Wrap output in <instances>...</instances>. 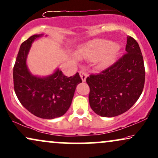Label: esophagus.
I'll return each instance as SVG.
<instances>
[{"label":"esophagus","instance_id":"1","mask_svg":"<svg viewBox=\"0 0 158 158\" xmlns=\"http://www.w3.org/2000/svg\"><path fill=\"white\" fill-rule=\"evenodd\" d=\"M80 76H81L83 82H85V80H86V77H87L86 71L84 70V69H82V70L80 71Z\"/></svg>","mask_w":158,"mask_h":158}]
</instances>
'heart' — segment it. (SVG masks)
<instances>
[{
	"instance_id": "b5f03b06",
	"label": "heart",
	"mask_w": 158,
	"mask_h": 158,
	"mask_svg": "<svg viewBox=\"0 0 158 158\" xmlns=\"http://www.w3.org/2000/svg\"><path fill=\"white\" fill-rule=\"evenodd\" d=\"M118 52L116 45L109 40H99L91 42L82 47L77 51V55L80 58L90 60L99 59L100 67H105L112 62Z\"/></svg>"
}]
</instances>
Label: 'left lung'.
I'll list each match as a JSON object with an SVG mask.
<instances>
[{
  "label": "left lung",
  "mask_w": 158,
  "mask_h": 158,
  "mask_svg": "<svg viewBox=\"0 0 158 158\" xmlns=\"http://www.w3.org/2000/svg\"><path fill=\"white\" fill-rule=\"evenodd\" d=\"M127 54L99 74L86 78L89 104L96 114L112 118L120 115L136 103L145 81L143 56L138 43L127 37Z\"/></svg>",
  "instance_id": "8db88e82"
}]
</instances>
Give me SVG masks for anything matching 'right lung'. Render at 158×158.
<instances>
[{
	"label": "right lung",
	"instance_id": "1",
	"mask_svg": "<svg viewBox=\"0 0 158 158\" xmlns=\"http://www.w3.org/2000/svg\"><path fill=\"white\" fill-rule=\"evenodd\" d=\"M44 34L34 35L22 43L14 67V88L24 108L38 118L54 119L66 113L75 89L82 80L79 73L67 77L59 69L46 77L32 75L27 66L32 44Z\"/></svg>",
	"mask_w": 158,
	"mask_h": 158
}]
</instances>
